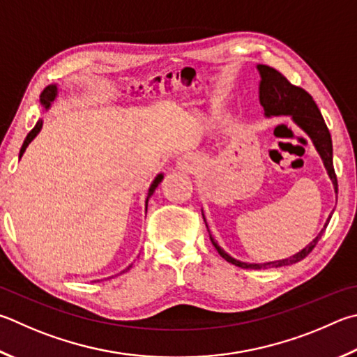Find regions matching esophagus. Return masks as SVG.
<instances>
[{"label":"esophagus","instance_id":"1","mask_svg":"<svg viewBox=\"0 0 357 357\" xmlns=\"http://www.w3.org/2000/svg\"><path fill=\"white\" fill-rule=\"evenodd\" d=\"M179 167L183 168V170L190 172L197 167V160H195V158H192V156H184L179 162Z\"/></svg>","mask_w":357,"mask_h":357}]
</instances>
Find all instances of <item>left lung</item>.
<instances>
[{
	"label": "left lung",
	"mask_w": 357,
	"mask_h": 357,
	"mask_svg": "<svg viewBox=\"0 0 357 357\" xmlns=\"http://www.w3.org/2000/svg\"><path fill=\"white\" fill-rule=\"evenodd\" d=\"M257 70H259V75H261V82H259V101H261V105L264 107L265 116H271V115L291 116V120H294L296 125L309 135L310 140H312V144L317 148V151H319L323 164H325L326 172L333 181L334 190L337 193V176L333 165L331 134L328 131L326 123L323 120L320 109L315 105L314 98L304 89L290 84L287 81V77L281 75L278 70L271 68L268 66H257ZM329 220H331V215H329V218L326 220L325 228L320 231V234L317 236L309 245L304 246L300 252H296V255L290 256L287 259H282V261L265 262V264H246L242 261H237V259L231 257L228 252L220 248L218 243L213 241V237L211 236V232L209 236H211L212 245L215 246V250L218 251V255L222 256L225 261L231 262L232 265H237V267L255 268V270L284 267V265H291V264L300 262L301 259L306 257L309 252L315 248V245L319 243L323 232L326 229ZM207 231H209V228H207Z\"/></svg>",
	"instance_id": "left-lung-1"
}]
</instances>
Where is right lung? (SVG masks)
<instances>
[{"label": "right lung", "mask_w": 357, "mask_h": 357, "mask_svg": "<svg viewBox=\"0 0 357 357\" xmlns=\"http://www.w3.org/2000/svg\"><path fill=\"white\" fill-rule=\"evenodd\" d=\"M56 96H57V86L56 84H51V86H48V87H45V90L42 92V95H40V102H42V106L45 107V109H48L50 106H51V102H53L54 100H56ZM42 125H43V121L42 120H38L37 123H36V126L31 129V132L26 135V139H24V142H23V145H22V150H20V159H22V156H23V153L26 151V148H28V145L31 144L32 140L36 139V135L40 132V129H42ZM162 178H164V174H158L156 178H154V181L151 183V185H150V189H148V195H146V201H145V209L148 207V199L151 198V195L154 193V190H156V187L160 184V181H162ZM132 265H129L128 268H125L121 271V273H125V271H128L129 268H131Z\"/></svg>", "instance_id": "obj_1"}]
</instances>
